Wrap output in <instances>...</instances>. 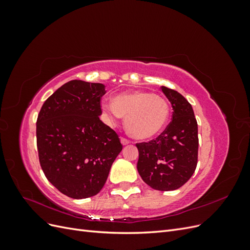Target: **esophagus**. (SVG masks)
<instances>
[{"label":"esophagus","mask_w":250,"mask_h":250,"mask_svg":"<svg viewBox=\"0 0 250 250\" xmlns=\"http://www.w3.org/2000/svg\"><path fill=\"white\" fill-rule=\"evenodd\" d=\"M121 143H122V145H128V144L130 143V141L129 140H127V139H125V138H121Z\"/></svg>","instance_id":"34e87169"}]
</instances>
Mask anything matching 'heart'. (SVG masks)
I'll list each match as a JSON object with an SVG mask.
<instances>
[{
    "label": "heart",
    "mask_w": 250,
    "mask_h": 250,
    "mask_svg": "<svg viewBox=\"0 0 250 250\" xmlns=\"http://www.w3.org/2000/svg\"><path fill=\"white\" fill-rule=\"evenodd\" d=\"M102 108L110 123L125 117V129L137 140H148L160 133L168 122L170 107L161 96L148 92L123 93L113 101H103Z\"/></svg>",
    "instance_id": "heart-1"
}]
</instances>
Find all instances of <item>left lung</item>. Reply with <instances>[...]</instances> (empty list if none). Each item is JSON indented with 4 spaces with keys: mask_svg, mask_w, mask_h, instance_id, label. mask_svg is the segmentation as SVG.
<instances>
[{
    "mask_svg": "<svg viewBox=\"0 0 250 250\" xmlns=\"http://www.w3.org/2000/svg\"><path fill=\"white\" fill-rule=\"evenodd\" d=\"M173 108L172 121L155 140L139 143L138 171L154 190L173 191L191 178L197 166L198 126L192 105L178 92L162 86Z\"/></svg>",
    "mask_w": 250,
    "mask_h": 250,
    "instance_id": "left-lung-1",
    "label": "left lung"
}]
</instances>
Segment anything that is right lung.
Wrapping results in <instances>:
<instances>
[{
  "mask_svg": "<svg viewBox=\"0 0 250 250\" xmlns=\"http://www.w3.org/2000/svg\"><path fill=\"white\" fill-rule=\"evenodd\" d=\"M102 83L72 80L44 101L36 122L41 167L58 191L74 199L97 195L122 151L116 131L100 120Z\"/></svg>",
  "mask_w": 250,
  "mask_h": 250,
  "instance_id": "add662e5",
  "label": "right lung"
}]
</instances>
